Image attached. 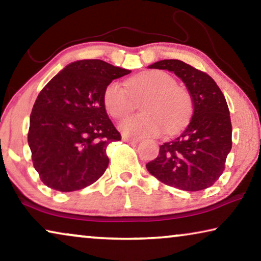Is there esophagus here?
<instances>
[{
  "instance_id": "1",
  "label": "esophagus",
  "mask_w": 261,
  "mask_h": 261,
  "mask_svg": "<svg viewBox=\"0 0 261 261\" xmlns=\"http://www.w3.org/2000/svg\"><path fill=\"white\" fill-rule=\"evenodd\" d=\"M123 141L126 143H130V144H134V143H138L139 138H135V137H130V136H123Z\"/></svg>"
}]
</instances>
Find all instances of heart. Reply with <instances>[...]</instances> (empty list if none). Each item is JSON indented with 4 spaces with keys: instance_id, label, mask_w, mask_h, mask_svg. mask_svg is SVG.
Instances as JSON below:
<instances>
[{
    "instance_id": "obj_1",
    "label": "heart",
    "mask_w": 261,
    "mask_h": 261,
    "mask_svg": "<svg viewBox=\"0 0 261 261\" xmlns=\"http://www.w3.org/2000/svg\"><path fill=\"white\" fill-rule=\"evenodd\" d=\"M110 83L104 91V106L113 118L120 119L135 108V99L144 97L141 110L144 113L127 117L119 124L125 135L143 137L159 136L166 130L174 134L185 125L193 109L192 95L176 80L161 69H150L132 76L126 82Z\"/></svg>"
}]
</instances>
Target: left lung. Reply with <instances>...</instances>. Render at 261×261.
<instances>
[{
  "label": "left lung",
  "instance_id": "left-lung-1",
  "mask_svg": "<svg viewBox=\"0 0 261 261\" xmlns=\"http://www.w3.org/2000/svg\"><path fill=\"white\" fill-rule=\"evenodd\" d=\"M150 68L174 72L193 99V117L181 135L160 146L146 164L164 185L199 192L214 185L225 170L232 149V123L225 95L212 76L181 60H161Z\"/></svg>",
  "mask_w": 261,
  "mask_h": 261
}]
</instances>
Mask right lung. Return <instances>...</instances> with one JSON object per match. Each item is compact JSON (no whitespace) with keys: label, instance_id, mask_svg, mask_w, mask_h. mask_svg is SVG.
<instances>
[{"label":"right lung","instance_id":"right-lung-1","mask_svg":"<svg viewBox=\"0 0 261 261\" xmlns=\"http://www.w3.org/2000/svg\"><path fill=\"white\" fill-rule=\"evenodd\" d=\"M131 71L102 60H80L59 72L33 106L28 130L32 161L47 187L67 193L104 174L111 142L122 136L106 113L102 95L113 79Z\"/></svg>","mask_w":261,"mask_h":261}]
</instances>
